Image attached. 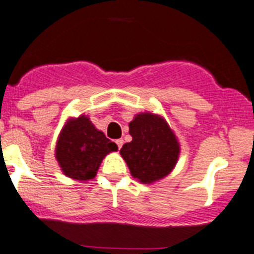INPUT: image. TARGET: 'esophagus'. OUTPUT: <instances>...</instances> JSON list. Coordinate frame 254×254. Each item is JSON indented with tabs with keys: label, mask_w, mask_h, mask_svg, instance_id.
I'll list each match as a JSON object with an SVG mask.
<instances>
[{
	"label": "esophagus",
	"mask_w": 254,
	"mask_h": 254,
	"mask_svg": "<svg viewBox=\"0 0 254 254\" xmlns=\"http://www.w3.org/2000/svg\"><path fill=\"white\" fill-rule=\"evenodd\" d=\"M115 142H117L118 147H119V149H122L123 144H124V140H123V139H118V140H117V141H115Z\"/></svg>",
	"instance_id": "esophagus-1"
}]
</instances>
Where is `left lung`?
I'll return each instance as SVG.
<instances>
[{
	"label": "left lung",
	"mask_w": 254,
	"mask_h": 254,
	"mask_svg": "<svg viewBox=\"0 0 254 254\" xmlns=\"http://www.w3.org/2000/svg\"><path fill=\"white\" fill-rule=\"evenodd\" d=\"M130 142L123 145L120 155L132 177L152 184L172 171L180 155L177 137L166 120L152 113H140L129 123Z\"/></svg>",
	"instance_id": "8db88e82"
}]
</instances>
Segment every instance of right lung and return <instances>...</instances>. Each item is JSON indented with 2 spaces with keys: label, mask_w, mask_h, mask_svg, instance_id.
Wrapping results in <instances>:
<instances>
[{
  "label": "right lung",
  "mask_w": 254,
  "mask_h": 254,
  "mask_svg": "<svg viewBox=\"0 0 254 254\" xmlns=\"http://www.w3.org/2000/svg\"><path fill=\"white\" fill-rule=\"evenodd\" d=\"M117 150V144L98 130L89 118L80 115L68 120L62 129L56 159L65 176L88 181L94 179L103 159Z\"/></svg>",
  "instance_id": "add662e5"
}]
</instances>
